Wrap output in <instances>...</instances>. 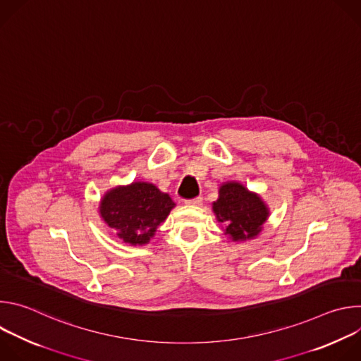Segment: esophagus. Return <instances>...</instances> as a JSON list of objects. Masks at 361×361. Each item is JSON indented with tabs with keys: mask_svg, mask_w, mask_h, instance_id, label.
<instances>
[{
	"mask_svg": "<svg viewBox=\"0 0 361 361\" xmlns=\"http://www.w3.org/2000/svg\"><path fill=\"white\" fill-rule=\"evenodd\" d=\"M185 204H187V205H195V207H197V205H201V204H202V198H201V197H197V198H192V200H187Z\"/></svg>",
	"mask_w": 361,
	"mask_h": 361,
	"instance_id": "esophagus-1",
	"label": "esophagus"
}]
</instances>
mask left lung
<instances>
[{"label": "left lung", "instance_id": "1", "mask_svg": "<svg viewBox=\"0 0 361 361\" xmlns=\"http://www.w3.org/2000/svg\"><path fill=\"white\" fill-rule=\"evenodd\" d=\"M212 209L217 221L224 226V235L234 243L259 237L270 217V209L262 195L240 181L223 183Z\"/></svg>", "mask_w": 361, "mask_h": 361}]
</instances>
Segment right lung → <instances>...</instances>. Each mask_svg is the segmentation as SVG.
<instances>
[{
    "instance_id": "obj_1",
    "label": "right lung",
    "mask_w": 361,
    "mask_h": 361,
    "mask_svg": "<svg viewBox=\"0 0 361 361\" xmlns=\"http://www.w3.org/2000/svg\"><path fill=\"white\" fill-rule=\"evenodd\" d=\"M176 202L147 181H133L106 191L99 200L101 220L114 230L117 237L130 245H144L156 235Z\"/></svg>"
}]
</instances>
